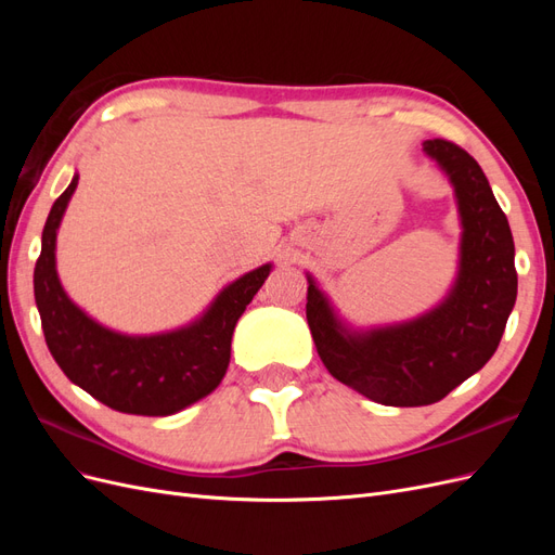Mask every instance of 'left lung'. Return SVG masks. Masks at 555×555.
I'll use <instances>...</instances> for the list:
<instances>
[{"instance_id":"left-lung-1","label":"left lung","mask_w":555,"mask_h":555,"mask_svg":"<svg viewBox=\"0 0 555 555\" xmlns=\"http://www.w3.org/2000/svg\"><path fill=\"white\" fill-rule=\"evenodd\" d=\"M424 150L449 176L463 227L459 275L442 304L412 322L354 331L308 275L319 359L335 379L391 408L430 405L481 371L516 304L512 229L481 166L451 141L433 139Z\"/></svg>"}]
</instances>
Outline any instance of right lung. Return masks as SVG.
Returning <instances> with one entry per match:
<instances>
[{
	"label": "right lung",
	"mask_w": 555,
	"mask_h": 555,
	"mask_svg": "<svg viewBox=\"0 0 555 555\" xmlns=\"http://www.w3.org/2000/svg\"><path fill=\"white\" fill-rule=\"evenodd\" d=\"M78 176L50 208L35 268V298L50 354L62 373L111 410L169 416L206 398L222 382L231 335L271 263L224 287L196 322L157 335H125L94 322L62 289L55 241Z\"/></svg>",
	"instance_id": "right-lung-1"
}]
</instances>
